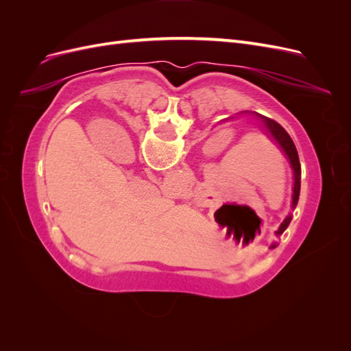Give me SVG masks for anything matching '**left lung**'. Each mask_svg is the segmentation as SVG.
<instances>
[{"instance_id": "obj_1", "label": "left lung", "mask_w": 351, "mask_h": 351, "mask_svg": "<svg viewBox=\"0 0 351 351\" xmlns=\"http://www.w3.org/2000/svg\"><path fill=\"white\" fill-rule=\"evenodd\" d=\"M239 114H250L253 115L254 119L261 121L262 129L265 130L271 139L278 145L280 149L282 151V154L285 155L287 161L290 162V167L293 169V195H291V209L294 210L297 206V202H299V196H300V182H302V167H300V161H299V154H297L295 145L291 141L290 134L284 130V127L281 124H278L277 121H274L272 119H268V117L261 115L258 112H249V111H243ZM237 114V115H239ZM237 115H231L228 119H224L222 121H230L232 119H236ZM293 219V215L289 214L285 217V219L281 222V226L278 227V230L275 231V236L280 237L282 232L285 231V228L290 226V222ZM271 247H277V243H272Z\"/></svg>"}]
</instances>
